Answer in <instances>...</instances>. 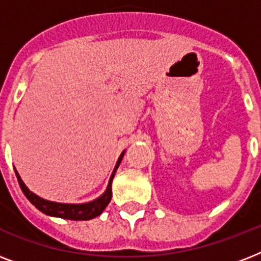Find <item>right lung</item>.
Here are the masks:
<instances>
[{"label": "right lung", "instance_id": "right-lung-1", "mask_svg": "<svg viewBox=\"0 0 261 261\" xmlns=\"http://www.w3.org/2000/svg\"><path fill=\"white\" fill-rule=\"evenodd\" d=\"M122 155L119 157L118 164L114 169V173L111 176L110 182H108V187H107L106 194L100 196L98 199L93 200L90 203H85V204H63V203H55V202H48V200H44V199L39 198L35 194H32L28 188L25 187V184L22 182V180L20 178L17 173V180L18 184L21 187L22 192L27 196V199L30 200L32 204H34L36 208L44 213L47 215H53V217H59V218L63 219H71V221H88V219H92L94 217H98L101 214L104 208L108 206V203L111 202V198H112V191H111V182H112V178L115 176V172L118 169L119 164L122 161Z\"/></svg>", "mask_w": 261, "mask_h": 261}]
</instances>
